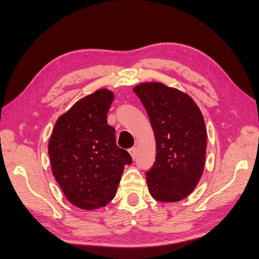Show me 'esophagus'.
<instances>
[{"label":"esophagus","instance_id":"1","mask_svg":"<svg viewBox=\"0 0 259 259\" xmlns=\"http://www.w3.org/2000/svg\"><path fill=\"white\" fill-rule=\"evenodd\" d=\"M129 154L131 155V157L133 158V159H135L136 158V156H137V154H138V148L135 146V147H132V148H130L129 149Z\"/></svg>","mask_w":259,"mask_h":259}]
</instances>
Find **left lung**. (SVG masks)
I'll return each instance as SVG.
<instances>
[{"mask_svg":"<svg viewBox=\"0 0 259 259\" xmlns=\"http://www.w3.org/2000/svg\"><path fill=\"white\" fill-rule=\"evenodd\" d=\"M151 120L156 161L146 172L151 196L160 202L188 197L202 177L207 135L201 111L187 94L160 81L133 88Z\"/></svg>","mask_w":259,"mask_h":259,"instance_id":"left-lung-1","label":"left lung"}]
</instances>
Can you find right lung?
I'll return each mask as SVG.
<instances>
[{"mask_svg": "<svg viewBox=\"0 0 259 259\" xmlns=\"http://www.w3.org/2000/svg\"><path fill=\"white\" fill-rule=\"evenodd\" d=\"M114 93L98 89L79 99L57 119L48 142L52 171L69 201L81 210L111 202L131 156L116 145L107 123Z\"/></svg>", "mask_w": 259, "mask_h": 259, "instance_id": "obj_1", "label": "right lung"}]
</instances>
